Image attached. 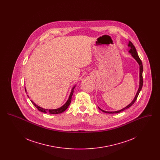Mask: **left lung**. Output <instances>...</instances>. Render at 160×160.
Here are the masks:
<instances>
[{
    "mask_svg": "<svg viewBox=\"0 0 160 160\" xmlns=\"http://www.w3.org/2000/svg\"><path fill=\"white\" fill-rule=\"evenodd\" d=\"M128 46L130 47L129 53L132 54V57L137 61L139 65H140V85H139V88H138V89L137 94H136V95L134 99H133V101L129 104L128 106H127L126 107L123 108V109L121 110L116 111V112H106V111H104V110H102V109H101V108H99V110H101L102 112H104V113H120V112H121L122 111L125 110L127 109V108H129L135 102V101H136L137 97H138V94H139L142 88V86H143V65H142V61L140 60V58L138 57V54H137V51H136V49L135 47H134V46L133 45V44H132L131 41H129V42Z\"/></svg>",
    "mask_w": 160,
    "mask_h": 160,
    "instance_id": "left-lung-1",
    "label": "left lung"
}]
</instances>
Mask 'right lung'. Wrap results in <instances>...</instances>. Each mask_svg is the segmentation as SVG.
Instances as JSON below:
<instances>
[{"label":"right lung","instance_id":"add662e5","mask_svg":"<svg viewBox=\"0 0 160 160\" xmlns=\"http://www.w3.org/2000/svg\"><path fill=\"white\" fill-rule=\"evenodd\" d=\"M74 88H75V87H74V88H72V91H71V93H70L68 101H67V102H66L63 106L59 108L53 109V110H47V109H44V108H41V107H40L38 106L37 105H36V104H35L34 102H33L32 101V102L33 103V104L35 106V107L38 109L39 111L42 112H43V113H50V114H59V113H62L63 112H64L65 110H66L67 108L69 106V104H70V103H71V101L72 96L73 93H74ZM25 91L26 92V89H25Z\"/></svg>","mask_w":160,"mask_h":160}]
</instances>
